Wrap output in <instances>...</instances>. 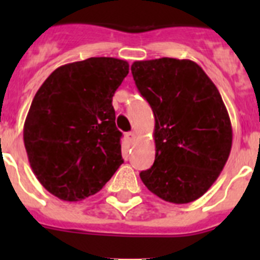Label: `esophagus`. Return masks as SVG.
I'll return each mask as SVG.
<instances>
[{
  "mask_svg": "<svg viewBox=\"0 0 260 260\" xmlns=\"http://www.w3.org/2000/svg\"><path fill=\"white\" fill-rule=\"evenodd\" d=\"M127 138H128V141H134V139H135V133L134 132L127 133Z\"/></svg>",
  "mask_w": 260,
  "mask_h": 260,
  "instance_id": "34e87169",
  "label": "esophagus"
}]
</instances>
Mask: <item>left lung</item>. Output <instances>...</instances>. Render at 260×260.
Instances as JSON below:
<instances>
[{"label":"left lung","mask_w":260,"mask_h":260,"mask_svg":"<svg viewBox=\"0 0 260 260\" xmlns=\"http://www.w3.org/2000/svg\"><path fill=\"white\" fill-rule=\"evenodd\" d=\"M132 73L155 116V161L141 180L162 201H197L231 153V118L219 89L190 59L135 61Z\"/></svg>","instance_id":"8db88e82"}]
</instances>
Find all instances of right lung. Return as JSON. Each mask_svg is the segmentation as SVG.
<instances>
[{
    "instance_id": "obj_1",
    "label": "right lung",
    "mask_w": 260,
    "mask_h": 260,
    "mask_svg": "<svg viewBox=\"0 0 260 260\" xmlns=\"http://www.w3.org/2000/svg\"><path fill=\"white\" fill-rule=\"evenodd\" d=\"M127 74L123 59L91 57L59 66L36 92L23 141L36 178L57 198L96 194L123 162L112 99Z\"/></svg>"
}]
</instances>
